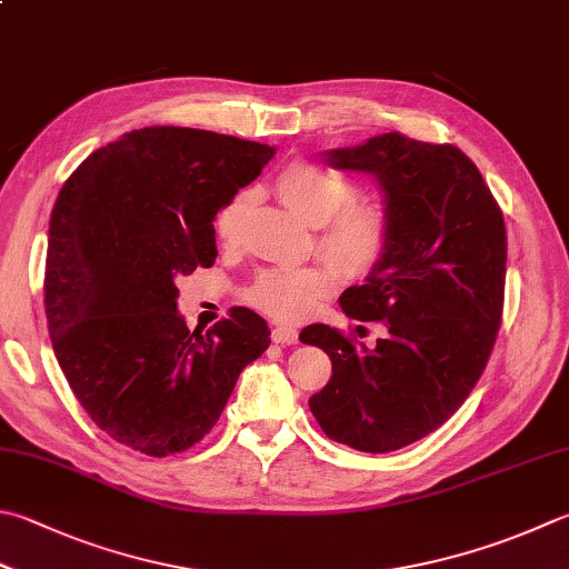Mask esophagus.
Segmentation results:
<instances>
[{
  "instance_id": "esophagus-1",
  "label": "esophagus",
  "mask_w": 569,
  "mask_h": 569,
  "mask_svg": "<svg viewBox=\"0 0 569 569\" xmlns=\"http://www.w3.org/2000/svg\"><path fill=\"white\" fill-rule=\"evenodd\" d=\"M297 339H299V335L295 329H289V327H274L272 329L274 345H297Z\"/></svg>"
}]
</instances>
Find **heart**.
<instances>
[{
	"label": "heart",
	"mask_w": 569,
	"mask_h": 569,
	"mask_svg": "<svg viewBox=\"0 0 569 569\" xmlns=\"http://www.w3.org/2000/svg\"><path fill=\"white\" fill-rule=\"evenodd\" d=\"M274 190L299 220L319 228L317 250L345 277H367L383 262L393 234L389 210L381 202H359V188L349 178L297 160L277 176ZM252 206L254 196L244 190L218 212L216 234L224 248L240 242ZM337 287L339 274L329 264L274 270L257 277L248 289V302L267 317L295 325L312 315Z\"/></svg>",
	"instance_id": "heart-1"
}]
</instances>
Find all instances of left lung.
<instances>
[{
    "instance_id": "1",
    "label": "left lung",
    "mask_w": 569,
    "mask_h": 569,
    "mask_svg": "<svg viewBox=\"0 0 569 569\" xmlns=\"http://www.w3.org/2000/svg\"><path fill=\"white\" fill-rule=\"evenodd\" d=\"M325 156L377 178L393 234L367 282L339 297L347 317L383 321L377 347L327 325L299 335L331 359L309 409L331 441L391 453L443 426L486 369L506 295V222L473 160L451 143L381 133Z\"/></svg>"
}]
</instances>
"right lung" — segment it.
I'll list each match as a JSON object with an SVG mask.
<instances>
[{"instance_id":"add662e5","label":"right lung","mask_w":569,"mask_h":569,"mask_svg":"<svg viewBox=\"0 0 569 569\" xmlns=\"http://www.w3.org/2000/svg\"><path fill=\"white\" fill-rule=\"evenodd\" d=\"M272 156L234 136L151 126L93 151L63 183L49 220V335L73 396L113 441L156 458L188 451L270 347L267 321L244 307L190 331L176 282L212 267V220Z\"/></svg>"}]
</instances>
